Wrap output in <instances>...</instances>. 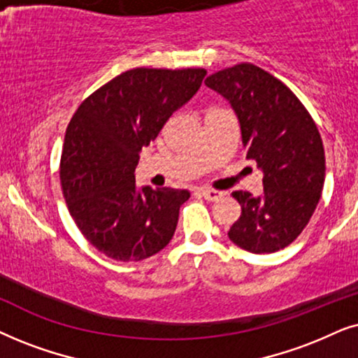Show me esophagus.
Instances as JSON below:
<instances>
[{
  "label": "esophagus",
  "instance_id": "obj_1",
  "mask_svg": "<svg viewBox=\"0 0 358 358\" xmlns=\"http://www.w3.org/2000/svg\"><path fill=\"white\" fill-rule=\"evenodd\" d=\"M199 194L208 201H217L219 198H222V192H217V189H209V188H199Z\"/></svg>",
  "mask_w": 358,
  "mask_h": 358
}]
</instances>
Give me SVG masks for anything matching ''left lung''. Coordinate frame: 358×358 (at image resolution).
I'll return each mask as SVG.
<instances>
[{"label":"left lung","instance_id":"1","mask_svg":"<svg viewBox=\"0 0 358 358\" xmlns=\"http://www.w3.org/2000/svg\"><path fill=\"white\" fill-rule=\"evenodd\" d=\"M206 87L237 114L245 157L264 171V194L234 192L241 217L229 239L252 254H271L301 234L326 176L322 139L311 114L287 85L252 64L209 75Z\"/></svg>","mask_w":358,"mask_h":358}]
</instances>
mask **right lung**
I'll return each mask as SVG.
<instances>
[{
  "label": "right lung",
  "mask_w": 358,
  "mask_h": 358,
  "mask_svg": "<svg viewBox=\"0 0 358 358\" xmlns=\"http://www.w3.org/2000/svg\"><path fill=\"white\" fill-rule=\"evenodd\" d=\"M204 69H132L90 94L66 127L60 183L82 234L109 259L141 262L171 241L188 189L139 188L136 166Z\"/></svg>",
  "instance_id": "add662e5"
}]
</instances>
